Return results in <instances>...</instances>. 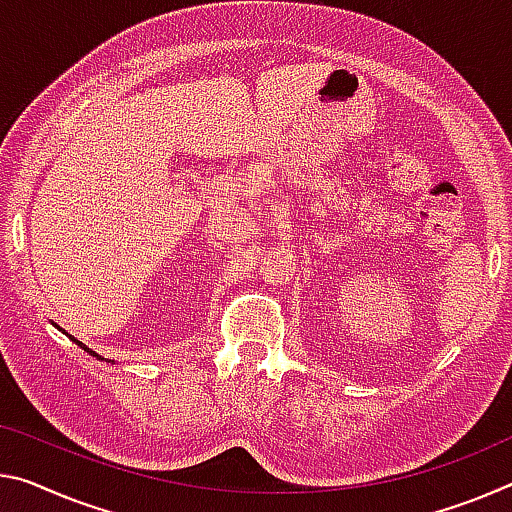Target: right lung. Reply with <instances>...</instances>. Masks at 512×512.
<instances>
[{
  "mask_svg": "<svg viewBox=\"0 0 512 512\" xmlns=\"http://www.w3.org/2000/svg\"><path fill=\"white\" fill-rule=\"evenodd\" d=\"M70 339H72V342H77V339H75V337H70ZM77 346H81V348H84V351H86V353H91V355H95V358H100V355H97L95 351H91V348H86V346H84V344H81V342H77Z\"/></svg>",
  "mask_w": 512,
  "mask_h": 512,
  "instance_id": "right-lung-1",
  "label": "right lung"
}]
</instances>
